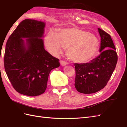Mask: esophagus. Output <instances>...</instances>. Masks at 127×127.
Returning a JSON list of instances; mask_svg holds the SVG:
<instances>
[{"instance_id": "obj_1", "label": "esophagus", "mask_w": 127, "mask_h": 127, "mask_svg": "<svg viewBox=\"0 0 127 127\" xmlns=\"http://www.w3.org/2000/svg\"><path fill=\"white\" fill-rule=\"evenodd\" d=\"M60 64H61L62 66H66V65L67 64V63L66 62V61H64V60H60Z\"/></svg>"}]
</instances>
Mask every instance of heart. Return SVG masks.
<instances>
[{"mask_svg": "<svg viewBox=\"0 0 127 127\" xmlns=\"http://www.w3.org/2000/svg\"><path fill=\"white\" fill-rule=\"evenodd\" d=\"M47 49L54 56L67 50V56L73 62L84 64L94 58L99 48L97 37L88 32L77 28L61 29L57 34L51 32L45 40Z\"/></svg>", "mask_w": 127, "mask_h": 127, "instance_id": "obj_1", "label": "heart"}]
</instances>
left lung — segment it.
<instances>
[{"label": "left lung", "instance_id": "1", "mask_svg": "<svg viewBox=\"0 0 127 127\" xmlns=\"http://www.w3.org/2000/svg\"><path fill=\"white\" fill-rule=\"evenodd\" d=\"M100 54L89 63L75 64V87L81 93L94 94L105 88L118 61L116 48L110 35L98 28Z\"/></svg>", "mask_w": 127, "mask_h": 127}]
</instances>
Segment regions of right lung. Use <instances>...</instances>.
Listing matches in <instances>:
<instances>
[{"instance_id": "add662e5", "label": "right lung", "mask_w": 127, "mask_h": 127, "mask_svg": "<svg viewBox=\"0 0 127 127\" xmlns=\"http://www.w3.org/2000/svg\"><path fill=\"white\" fill-rule=\"evenodd\" d=\"M45 23L26 19L21 22L7 41L4 67L13 87L19 93L37 96L46 89L50 71L59 67V59L44 48ZM26 40L27 47L22 39Z\"/></svg>"}]
</instances>
